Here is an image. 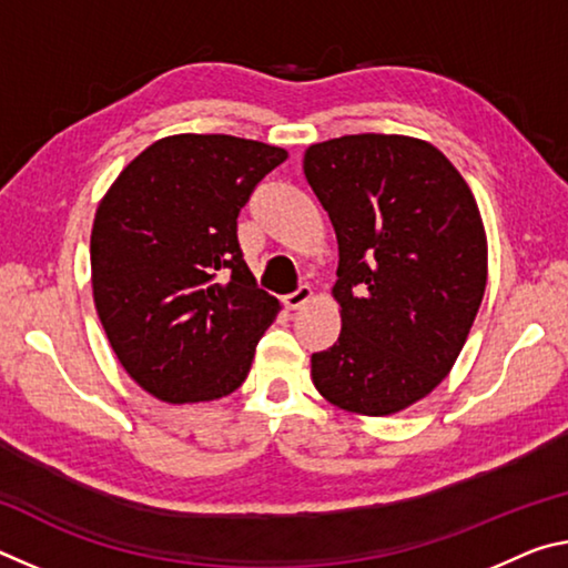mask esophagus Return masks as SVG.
<instances>
[{"label": "esophagus", "instance_id": "1", "mask_svg": "<svg viewBox=\"0 0 568 568\" xmlns=\"http://www.w3.org/2000/svg\"><path fill=\"white\" fill-rule=\"evenodd\" d=\"M311 297H313V287L311 285H301V287H297V291L287 293L283 297V303L291 307V311H297V307H303L305 303H311Z\"/></svg>", "mask_w": 568, "mask_h": 568}]
</instances>
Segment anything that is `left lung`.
Wrapping results in <instances>:
<instances>
[{"instance_id": "8db88e82", "label": "left lung", "mask_w": 568, "mask_h": 568, "mask_svg": "<svg viewBox=\"0 0 568 568\" xmlns=\"http://www.w3.org/2000/svg\"><path fill=\"white\" fill-rule=\"evenodd\" d=\"M305 178L338 237L343 328L313 353L333 406L390 416L454 368L484 301L488 250L474 192L430 142L345 134L305 150Z\"/></svg>"}]
</instances>
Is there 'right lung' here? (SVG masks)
I'll list each match as a JSON object with an SVG mask.
<instances>
[{
	"label": "right lung",
	"mask_w": 568,
	"mask_h": 568,
	"mask_svg": "<svg viewBox=\"0 0 568 568\" xmlns=\"http://www.w3.org/2000/svg\"><path fill=\"white\" fill-rule=\"evenodd\" d=\"M283 148L172 134L140 152L94 215V307L130 378L165 403L243 386L281 303L243 261L237 215Z\"/></svg>",
	"instance_id": "right-lung-1"
}]
</instances>
